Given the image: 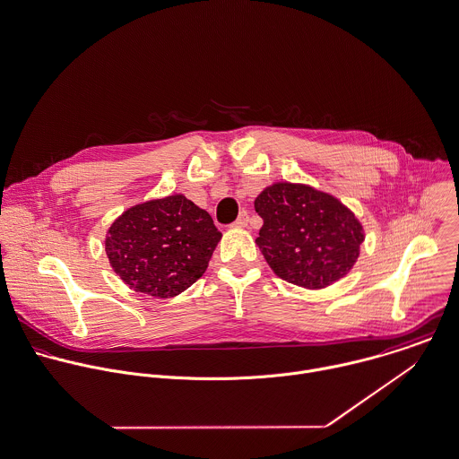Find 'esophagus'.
<instances>
[{
    "instance_id": "esophagus-1",
    "label": "esophagus",
    "mask_w": 459,
    "mask_h": 459,
    "mask_svg": "<svg viewBox=\"0 0 459 459\" xmlns=\"http://www.w3.org/2000/svg\"><path fill=\"white\" fill-rule=\"evenodd\" d=\"M247 225H248V212L243 211V212L239 214V218L232 223V227H234V229H245Z\"/></svg>"
}]
</instances>
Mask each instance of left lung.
<instances>
[{
  "instance_id": "obj_1",
  "label": "left lung",
  "mask_w": 459,
  "mask_h": 459,
  "mask_svg": "<svg viewBox=\"0 0 459 459\" xmlns=\"http://www.w3.org/2000/svg\"><path fill=\"white\" fill-rule=\"evenodd\" d=\"M263 227L255 243L281 280L317 290L348 275L366 241L359 216L310 184L266 186L255 198Z\"/></svg>"
}]
</instances>
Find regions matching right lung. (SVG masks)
Listing matches in <instances>:
<instances>
[{
  "instance_id": "1",
  "label": "right lung",
  "mask_w": 459,
  "mask_h": 459,
  "mask_svg": "<svg viewBox=\"0 0 459 459\" xmlns=\"http://www.w3.org/2000/svg\"><path fill=\"white\" fill-rule=\"evenodd\" d=\"M220 239L205 209L172 193L126 209L109 225L104 248L129 289L165 299L205 273Z\"/></svg>"
}]
</instances>
